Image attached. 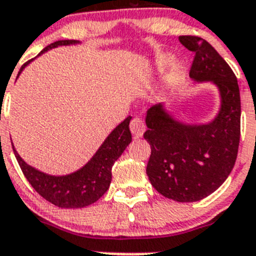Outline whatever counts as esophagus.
Returning <instances> with one entry per match:
<instances>
[{"instance_id":"34e87169","label":"esophagus","mask_w":256,"mask_h":256,"mask_svg":"<svg viewBox=\"0 0 256 256\" xmlns=\"http://www.w3.org/2000/svg\"><path fill=\"white\" fill-rule=\"evenodd\" d=\"M130 132H132V134L134 136V137H141V136L144 134V130H146V126H144V123L142 122V119H140V118H134V119L130 122Z\"/></svg>"}]
</instances>
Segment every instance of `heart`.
<instances>
[{
  "instance_id": "obj_1",
  "label": "heart",
  "mask_w": 256,
  "mask_h": 256,
  "mask_svg": "<svg viewBox=\"0 0 256 256\" xmlns=\"http://www.w3.org/2000/svg\"><path fill=\"white\" fill-rule=\"evenodd\" d=\"M172 56L170 55H162L159 56L158 61H156V64H158V68L160 69H164V68L168 66L169 64L172 62ZM183 76H184V72H183V66L180 64L174 65L172 68L170 73L168 74L166 76V84L169 87H174V86H177L178 83H180V80L183 79Z\"/></svg>"
}]
</instances>
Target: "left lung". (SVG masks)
<instances>
[{
	"instance_id": "left-lung-1",
	"label": "left lung",
	"mask_w": 256,
	"mask_h": 256,
	"mask_svg": "<svg viewBox=\"0 0 256 256\" xmlns=\"http://www.w3.org/2000/svg\"><path fill=\"white\" fill-rule=\"evenodd\" d=\"M195 52L190 76L212 82L220 94V110L208 124H184L166 112L162 104L146 115L144 140L151 155L146 173L156 191L178 202L206 198L227 180L236 162L241 133V100L237 78L230 65L205 40L180 36Z\"/></svg>"
}]
</instances>
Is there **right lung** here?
<instances>
[{
  "label": "right lung",
  "mask_w": 256,
  "mask_h": 256,
  "mask_svg": "<svg viewBox=\"0 0 256 256\" xmlns=\"http://www.w3.org/2000/svg\"><path fill=\"white\" fill-rule=\"evenodd\" d=\"M76 44H78V40H56L42 50L40 54L58 46ZM30 61L29 60L20 68L18 76ZM130 119H132L130 116L126 118V120L122 122L108 136V138L96 151L94 158L83 168L66 176H50L44 172L37 170L20 158L14 146L12 150L26 178L42 198L58 208H65V209L84 208L96 202L108 190L112 182V165L132 141V134L130 130Z\"/></svg>",
  "instance_id": "add662e5"
}]
</instances>
